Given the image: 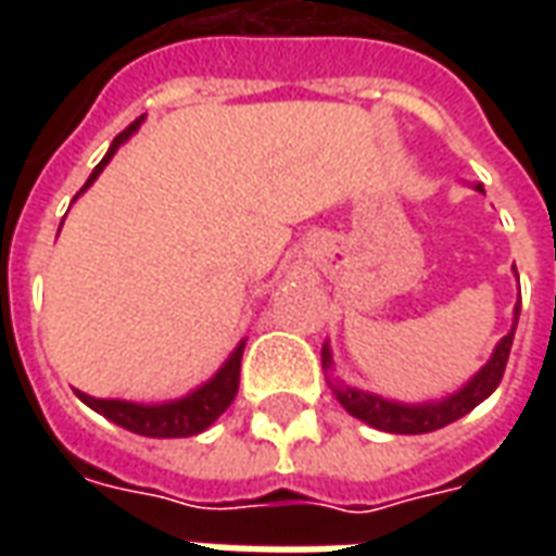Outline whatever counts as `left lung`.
<instances>
[{
    "label": "left lung",
    "mask_w": 556,
    "mask_h": 556,
    "mask_svg": "<svg viewBox=\"0 0 556 556\" xmlns=\"http://www.w3.org/2000/svg\"><path fill=\"white\" fill-rule=\"evenodd\" d=\"M477 190L482 193V184H477ZM518 313H521V301L515 303L513 327L494 345L489 363L467 384H462L455 393H450V396L429 399V402H396V399H384L378 396V393H369V390H361V387L345 384L339 378H330V372H333V351H330V342H325V349H321V366H325L327 372V384H330L337 402L349 410L351 417L363 419L372 429L390 431V434H426V431H438L443 426L455 422V419H462L465 414H470L479 402H485L497 390L503 369H506V361H509V349H513Z\"/></svg>",
    "instance_id": "obj_1"
}]
</instances>
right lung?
I'll return each mask as SVG.
<instances>
[{
  "mask_svg": "<svg viewBox=\"0 0 556 556\" xmlns=\"http://www.w3.org/2000/svg\"><path fill=\"white\" fill-rule=\"evenodd\" d=\"M146 122V115H139L134 125L122 130L118 137L113 139L110 151L103 154V160L94 166V172L89 175V181L83 184V190L74 195L77 202L79 195L89 190L91 184L98 181V175L106 169V163L115 157V151L125 146L127 139L137 134L139 127ZM247 339H241L235 351H231L226 363L219 366L217 372L207 378L205 384L193 387L187 396L169 399V402H127V399H98L89 396L77 390L79 402H86L91 410H98L101 417H106L115 426L134 431V434H142V438H190V434H199L205 431L207 426H214V419L229 408L235 396H238V384H241V357Z\"/></svg>",
  "mask_w": 556,
  "mask_h": 556,
  "instance_id": "right-lung-1",
  "label": "right lung"
}]
</instances>
